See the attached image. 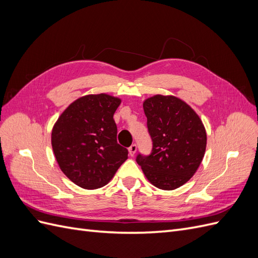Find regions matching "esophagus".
<instances>
[{"instance_id": "1", "label": "esophagus", "mask_w": 258, "mask_h": 258, "mask_svg": "<svg viewBox=\"0 0 258 258\" xmlns=\"http://www.w3.org/2000/svg\"><path fill=\"white\" fill-rule=\"evenodd\" d=\"M137 148H138V146H137V144H132L129 148H128V151H129V155L130 156H135V154L137 153Z\"/></svg>"}]
</instances>
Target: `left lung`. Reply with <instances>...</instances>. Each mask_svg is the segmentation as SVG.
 Instances as JSON below:
<instances>
[{"label":"left lung","instance_id":"left-lung-1","mask_svg":"<svg viewBox=\"0 0 258 258\" xmlns=\"http://www.w3.org/2000/svg\"><path fill=\"white\" fill-rule=\"evenodd\" d=\"M143 108L153 147L150 155L139 153L136 160L153 185L175 189L195 174L204 158L205 126L188 104L173 96L148 98Z\"/></svg>","mask_w":258,"mask_h":258}]
</instances>
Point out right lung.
<instances>
[{"instance_id":"obj_1","label":"right lung","mask_w":258,"mask_h":258,"mask_svg":"<svg viewBox=\"0 0 258 258\" xmlns=\"http://www.w3.org/2000/svg\"><path fill=\"white\" fill-rule=\"evenodd\" d=\"M118 98L100 93L77 99L54 123L52 151L58 165L73 183L96 189L111 181L128 158V150L117 143L113 115Z\"/></svg>"}]
</instances>
